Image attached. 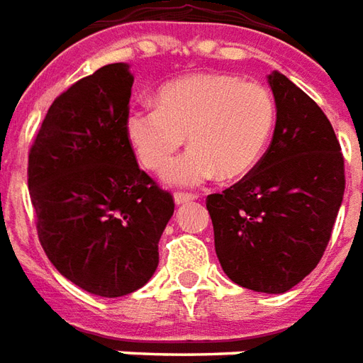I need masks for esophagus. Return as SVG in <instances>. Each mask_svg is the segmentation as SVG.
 I'll return each mask as SVG.
<instances>
[{"instance_id":"34e87169","label":"esophagus","mask_w":363,"mask_h":363,"mask_svg":"<svg viewBox=\"0 0 363 363\" xmlns=\"http://www.w3.org/2000/svg\"><path fill=\"white\" fill-rule=\"evenodd\" d=\"M197 199V195L195 194H182V191H177L176 195H174V201H176V205H184V203H191Z\"/></svg>"}]
</instances>
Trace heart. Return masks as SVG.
I'll list each match as a JSON object with an SVG mask.
<instances>
[{
  "mask_svg": "<svg viewBox=\"0 0 363 363\" xmlns=\"http://www.w3.org/2000/svg\"><path fill=\"white\" fill-rule=\"evenodd\" d=\"M276 125V99L258 82L230 74H195L169 82L156 109L127 117V138L140 164L162 172L186 143L194 145L164 174L172 186H199L218 174L246 176L268 145Z\"/></svg>",
  "mask_w": 363,
  "mask_h": 363,
  "instance_id": "b5f03b06",
  "label": "heart"
}]
</instances>
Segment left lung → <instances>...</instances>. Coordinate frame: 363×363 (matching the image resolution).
<instances>
[{
  "label": "left lung",
  "instance_id": "left-lung-1",
  "mask_svg": "<svg viewBox=\"0 0 363 363\" xmlns=\"http://www.w3.org/2000/svg\"><path fill=\"white\" fill-rule=\"evenodd\" d=\"M276 128L246 176L207 197L220 268L235 284L285 293L323 258L344 195V158L330 121L274 72Z\"/></svg>",
  "mask_w": 363,
  "mask_h": 363
}]
</instances>
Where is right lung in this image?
<instances>
[{"instance_id":"1","label":"right lung","mask_w":363,"mask_h":363,"mask_svg":"<svg viewBox=\"0 0 363 363\" xmlns=\"http://www.w3.org/2000/svg\"><path fill=\"white\" fill-rule=\"evenodd\" d=\"M133 74L107 64L72 84L29 150L43 250L66 279L101 297L140 289L158 268L174 197L138 168L127 138Z\"/></svg>"}]
</instances>
